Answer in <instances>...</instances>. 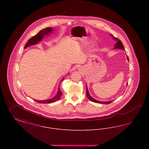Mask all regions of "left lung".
Wrapping results in <instances>:
<instances>
[{
  "instance_id": "8db88e82",
  "label": "left lung",
  "mask_w": 149,
  "mask_h": 149,
  "mask_svg": "<svg viewBox=\"0 0 149 149\" xmlns=\"http://www.w3.org/2000/svg\"><path fill=\"white\" fill-rule=\"evenodd\" d=\"M111 36L112 37L113 39L114 40L116 41L117 42L115 43V45H114V49H119L120 50H124V47H123V45L122 44V42L120 41V40H118L117 38H116L113 37V36L111 34ZM127 59L128 61H129V59H128V57L127 56ZM128 84H127V86ZM86 96L88 97V98L90 100L92 101L93 102H95V103H100V104H109L111 103L113 100H111V101H106V102H102V101H99L98 100H96V99L93 98L92 97H91V95H90L89 91H88V87L86 85Z\"/></svg>"
}]
</instances>
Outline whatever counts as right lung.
<instances>
[{"mask_svg": "<svg viewBox=\"0 0 149 149\" xmlns=\"http://www.w3.org/2000/svg\"><path fill=\"white\" fill-rule=\"evenodd\" d=\"M53 31V29L51 27H47L46 29H43L42 30L40 31L37 35L33 36L32 38H31L27 43L26 44L25 46H24V49L27 48L29 46H32V45H35L37 44L38 43L40 42L42 40L43 38H44L45 36L49 35H50L51 33H52ZM64 78L61 80L60 84H61V82L64 80ZM62 95V92L60 90V86H58V90H57V93L56 95L54 97L52 98H51L50 99H47V100H36L34 99L36 102H37V103H54L55 102H56L57 100H58V99L61 98Z\"/></svg>", "mask_w": 149, "mask_h": 149, "instance_id": "right-lung-1", "label": "right lung"}]
</instances>
